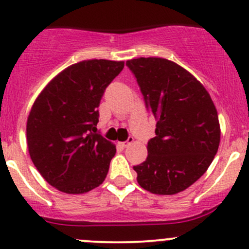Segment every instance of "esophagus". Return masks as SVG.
I'll return each mask as SVG.
<instances>
[{"label": "esophagus", "mask_w": 249, "mask_h": 249, "mask_svg": "<svg viewBox=\"0 0 249 249\" xmlns=\"http://www.w3.org/2000/svg\"><path fill=\"white\" fill-rule=\"evenodd\" d=\"M131 143H134V137H131V136H130L129 139H127L126 141H125V142H120L119 144L122 145L123 148H126V147H129V145L131 144Z\"/></svg>", "instance_id": "34e87169"}]
</instances>
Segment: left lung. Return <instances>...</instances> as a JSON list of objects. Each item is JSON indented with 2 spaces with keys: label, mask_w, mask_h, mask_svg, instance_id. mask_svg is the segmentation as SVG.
I'll use <instances>...</instances> for the list:
<instances>
[{
  "label": "left lung",
  "mask_w": 249,
  "mask_h": 249,
  "mask_svg": "<svg viewBox=\"0 0 249 249\" xmlns=\"http://www.w3.org/2000/svg\"><path fill=\"white\" fill-rule=\"evenodd\" d=\"M157 120L148 157L134 166L137 182L152 194L183 192L207 171L220 142L218 113L205 87L176 62L162 57L127 60Z\"/></svg>",
  "instance_id": "obj_1"
}]
</instances>
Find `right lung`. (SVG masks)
Returning <instances> with one entry per match:
<instances>
[{"mask_svg":"<svg viewBox=\"0 0 249 249\" xmlns=\"http://www.w3.org/2000/svg\"><path fill=\"white\" fill-rule=\"evenodd\" d=\"M123 69L124 61L77 62L53 78L32 105L26 124L30 157L60 192L84 194L106 178L117 149L97 134V107Z\"/></svg>","mask_w":249,"mask_h":249,"instance_id":"add662e5","label":"right lung"}]
</instances>
